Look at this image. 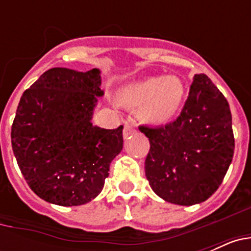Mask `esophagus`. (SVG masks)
Instances as JSON below:
<instances>
[{
  "label": "esophagus",
  "mask_w": 251,
  "mask_h": 251,
  "mask_svg": "<svg viewBox=\"0 0 251 251\" xmlns=\"http://www.w3.org/2000/svg\"><path fill=\"white\" fill-rule=\"evenodd\" d=\"M136 132H137V129L133 127V126H130V124H126V126H124V129H123L124 139L129 138V137L132 136V134H134Z\"/></svg>",
  "instance_id": "1"
}]
</instances>
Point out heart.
I'll list each match as a JSON object with an SVG mask.
<instances>
[{
    "mask_svg": "<svg viewBox=\"0 0 251 251\" xmlns=\"http://www.w3.org/2000/svg\"><path fill=\"white\" fill-rule=\"evenodd\" d=\"M185 85L175 75L148 76L126 85L119 100L130 108L141 106V117L148 123L161 124L170 121L181 108Z\"/></svg>",
    "mask_w": 251,
    "mask_h": 251,
    "instance_id": "1",
    "label": "heart"
}]
</instances>
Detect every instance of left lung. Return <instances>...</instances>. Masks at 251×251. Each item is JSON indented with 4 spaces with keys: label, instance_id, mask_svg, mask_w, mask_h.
Instances as JSON below:
<instances>
[{
    "label": "left lung",
    "instance_id": "obj_1",
    "mask_svg": "<svg viewBox=\"0 0 251 251\" xmlns=\"http://www.w3.org/2000/svg\"><path fill=\"white\" fill-rule=\"evenodd\" d=\"M150 139L146 177L161 199L191 206L203 202L223 182L235 150L230 106L205 74H197L176 121L139 126Z\"/></svg>",
    "mask_w": 251,
    "mask_h": 251
}]
</instances>
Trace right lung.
<instances>
[{
    "label": "right lung",
    "instance_id": "add662e5",
    "mask_svg": "<svg viewBox=\"0 0 251 251\" xmlns=\"http://www.w3.org/2000/svg\"><path fill=\"white\" fill-rule=\"evenodd\" d=\"M100 72L52 68L26 89L11 128L22 176L40 199L60 206L89 202L103 190L123 148V126L104 129L92 117Z\"/></svg>",
    "mask_w": 251,
    "mask_h": 251
}]
</instances>
